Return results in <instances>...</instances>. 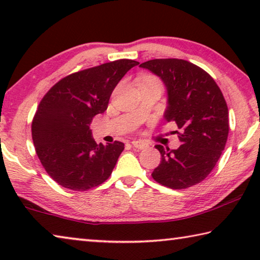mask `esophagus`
Instances as JSON below:
<instances>
[{
  "mask_svg": "<svg viewBox=\"0 0 260 260\" xmlns=\"http://www.w3.org/2000/svg\"><path fill=\"white\" fill-rule=\"evenodd\" d=\"M132 146L136 149H144L148 147V143L142 142V141H132Z\"/></svg>",
  "mask_w": 260,
  "mask_h": 260,
  "instance_id": "1",
  "label": "esophagus"
}]
</instances>
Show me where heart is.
Segmentation results:
<instances>
[{
	"mask_svg": "<svg viewBox=\"0 0 260 260\" xmlns=\"http://www.w3.org/2000/svg\"><path fill=\"white\" fill-rule=\"evenodd\" d=\"M144 81H158V80H157V79H155V78H151L150 77V78H147Z\"/></svg>",
	"mask_w": 260,
	"mask_h": 260,
	"instance_id": "heart-1",
	"label": "heart"
}]
</instances>
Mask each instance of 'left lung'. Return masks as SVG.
Masks as SVG:
<instances>
[{
    "label": "left lung",
    "instance_id": "1",
    "mask_svg": "<svg viewBox=\"0 0 260 260\" xmlns=\"http://www.w3.org/2000/svg\"><path fill=\"white\" fill-rule=\"evenodd\" d=\"M140 68L164 82L169 103L164 117L182 131L178 149L156 146L161 160L152 178L171 189L195 186L214 169L227 142L228 108L221 90L208 72L188 60L151 59Z\"/></svg>",
    "mask_w": 260,
    "mask_h": 260
}]
</instances>
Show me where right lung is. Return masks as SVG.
I'll return each mask as SVG.
<instances>
[{
	"instance_id": "1",
	"label": "right lung",
	"mask_w": 260,
	"mask_h": 260,
	"mask_svg": "<svg viewBox=\"0 0 260 260\" xmlns=\"http://www.w3.org/2000/svg\"><path fill=\"white\" fill-rule=\"evenodd\" d=\"M118 59L70 74L43 96L32 121L35 151L49 177L59 186L86 191L112 173L124 143L98 144L90 122L108 109L114 87L138 65Z\"/></svg>"
}]
</instances>
